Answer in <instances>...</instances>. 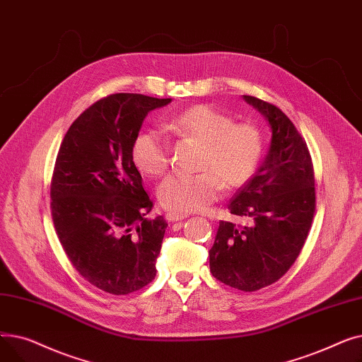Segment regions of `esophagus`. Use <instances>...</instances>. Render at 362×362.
<instances>
[{
  "label": "esophagus",
  "mask_w": 362,
  "mask_h": 362,
  "mask_svg": "<svg viewBox=\"0 0 362 362\" xmlns=\"http://www.w3.org/2000/svg\"><path fill=\"white\" fill-rule=\"evenodd\" d=\"M187 216H183V214H176V213H167L165 214V220L168 221H180L183 218H186Z\"/></svg>",
  "instance_id": "1"
}]
</instances>
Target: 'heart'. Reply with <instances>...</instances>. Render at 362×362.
I'll return each instance as SVG.
<instances>
[{
    "label": "heart",
    "instance_id": "obj_1",
    "mask_svg": "<svg viewBox=\"0 0 362 362\" xmlns=\"http://www.w3.org/2000/svg\"><path fill=\"white\" fill-rule=\"evenodd\" d=\"M165 127L176 135L191 136L204 144L199 173H173L158 186V199L165 210L187 214L216 201L225 182L239 187L248 182L261 160L262 135L252 123H235L218 108L198 104L171 117ZM170 141L160 127H151L132 144V160L148 176H160L170 165Z\"/></svg>",
    "mask_w": 362,
    "mask_h": 362
}]
</instances>
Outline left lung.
I'll return each mask as SVG.
<instances>
[{"label": "left lung", "instance_id": "8db88e82", "mask_svg": "<svg viewBox=\"0 0 362 362\" xmlns=\"http://www.w3.org/2000/svg\"><path fill=\"white\" fill-rule=\"evenodd\" d=\"M272 127L264 163L229 204L250 224L220 221L210 270L227 286L254 292L277 281L298 258L315 211L314 167L305 139L276 105L243 95Z\"/></svg>", "mask_w": 362, "mask_h": 362}]
</instances>
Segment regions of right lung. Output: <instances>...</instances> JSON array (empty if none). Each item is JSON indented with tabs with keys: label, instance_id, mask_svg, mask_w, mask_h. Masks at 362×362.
<instances>
[{
	"label": "right lung",
	"instance_id": "add662e5",
	"mask_svg": "<svg viewBox=\"0 0 362 362\" xmlns=\"http://www.w3.org/2000/svg\"><path fill=\"white\" fill-rule=\"evenodd\" d=\"M171 98L112 93L69 127L51 182L55 232L73 267L111 295L142 289L157 274L167 223L146 218L152 201L132 160L146 114Z\"/></svg>",
	"mask_w": 362,
	"mask_h": 362
}]
</instances>
